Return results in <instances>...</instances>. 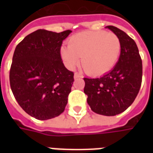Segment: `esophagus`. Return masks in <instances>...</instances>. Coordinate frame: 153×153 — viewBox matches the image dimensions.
<instances>
[{
    "mask_svg": "<svg viewBox=\"0 0 153 153\" xmlns=\"http://www.w3.org/2000/svg\"><path fill=\"white\" fill-rule=\"evenodd\" d=\"M74 79H78V78H83V74L80 73H78V72H75L74 73Z\"/></svg>",
    "mask_w": 153,
    "mask_h": 153,
    "instance_id": "34e87169",
    "label": "esophagus"
}]
</instances>
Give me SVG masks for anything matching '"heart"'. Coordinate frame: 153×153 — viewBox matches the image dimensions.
Listing matches in <instances>:
<instances>
[{
    "instance_id": "1",
    "label": "heart",
    "mask_w": 153,
    "mask_h": 153,
    "mask_svg": "<svg viewBox=\"0 0 153 153\" xmlns=\"http://www.w3.org/2000/svg\"><path fill=\"white\" fill-rule=\"evenodd\" d=\"M120 41L114 33L84 31L74 35L68 47L60 48V56L69 69L82 63L90 74L107 73L115 66L120 55Z\"/></svg>"
}]
</instances>
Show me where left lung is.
I'll return each instance as SVG.
<instances>
[{
  "instance_id": "left-lung-1",
  "label": "left lung",
  "mask_w": 153,
  "mask_h": 153,
  "mask_svg": "<svg viewBox=\"0 0 153 153\" xmlns=\"http://www.w3.org/2000/svg\"><path fill=\"white\" fill-rule=\"evenodd\" d=\"M106 28L120 41V56L115 66L105 75L84 78L87 102L97 114H120L134 102L142 83L143 65L137 45L128 35L115 26Z\"/></svg>"
}]
</instances>
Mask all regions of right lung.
I'll list each match as a JSON object with an SVG mask.
<instances>
[{"label": "right lung", "instance_id": "obj_1", "mask_svg": "<svg viewBox=\"0 0 153 153\" xmlns=\"http://www.w3.org/2000/svg\"><path fill=\"white\" fill-rule=\"evenodd\" d=\"M71 32L38 29L15 48L10 70L12 93L22 109L38 120L60 115L68 102L74 73L64 65L60 47Z\"/></svg>", "mask_w": 153, "mask_h": 153}]
</instances>
